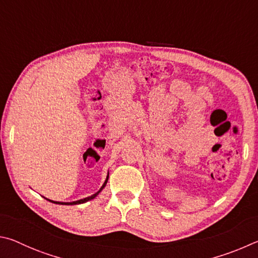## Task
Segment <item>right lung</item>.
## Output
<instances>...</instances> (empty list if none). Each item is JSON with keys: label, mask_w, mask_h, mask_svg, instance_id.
I'll list each match as a JSON object with an SVG mask.
<instances>
[{"label": "right lung", "mask_w": 258, "mask_h": 258, "mask_svg": "<svg viewBox=\"0 0 258 258\" xmlns=\"http://www.w3.org/2000/svg\"><path fill=\"white\" fill-rule=\"evenodd\" d=\"M107 180H108V174H107V177H106V180H105V182L103 183V186L101 187V189H99V190L97 191V192H95L94 195H92V196H89V197H86V198H84V200H79V201H76V202H71V203H63V202H54V201H51V200H46L47 201H49V202H52V203H55V204H60V205H77V204H83V203H86V202H88V201H90V200H94L95 197H96L99 192L102 191V189L106 186V183H107Z\"/></svg>", "instance_id": "add662e5"}]
</instances>
